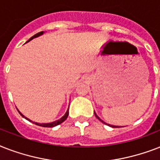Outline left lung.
Returning <instances> with one entry per match:
<instances>
[{
    "label": "left lung",
    "mask_w": 160,
    "mask_h": 160,
    "mask_svg": "<svg viewBox=\"0 0 160 160\" xmlns=\"http://www.w3.org/2000/svg\"><path fill=\"white\" fill-rule=\"evenodd\" d=\"M95 117H96V118H97V119H99V120H100V121L102 122V123H104V124H107L106 123H105V122H104V121H103V120H102V119H100V118H99V116H98L97 114H95ZM107 125H109V126H110V127H113V128H118V127H119V126H115V125H110V124H107Z\"/></svg>",
    "instance_id": "left-lung-1"
}]
</instances>
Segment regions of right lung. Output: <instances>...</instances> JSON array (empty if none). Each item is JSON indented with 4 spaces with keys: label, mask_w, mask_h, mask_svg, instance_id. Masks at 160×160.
Returning <instances> with one entry per match:
<instances>
[{
    "label": "right lung",
    "mask_w": 160,
    "mask_h": 160,
    "mask_svg": "<svg viewBox=\"0 0 160 160\" xmlns=\"http://www.w3.org/2000/svg\"><path fill=\"white\" fill-rule=\"evenodd\" d=\"M43 33H44L43 31H41V32H39V33L36 34V35H34V36H32V37H31V38L29 39L28 41H26V42H29V41H31L32 39L36 38V37H38V36H41V35H43ZM18 112H19V113H20V114H21V116L23 117V118H25V119H27V120H29V121H31V119H29L28 118H26V117L25 116V115H23V114H21V112L19 111V110H18ZM68 114H69V109H67V111H66V113H65V115H64V116H63V117H61V118H60V119H58V120H56V121L51 122V123H46V124H41V123H36V122H32V121H31V122H32V123H34V124H36V125H39V126L48 127V128H51V127H55V126H56V125H58V124H61V123H63V122L65 121V119H67Z\"/></svg>",
    "instance_id": "right-lung-1"
}]
</instances>
